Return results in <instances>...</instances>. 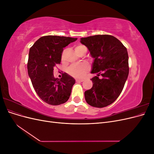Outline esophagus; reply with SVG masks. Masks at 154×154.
Returning <instances> with one entry per match:
<instances>
[{"label": "esophagus", "instance_id": "obj_1", "mask_svg": "<svg viewBox=\"0 0 154 154\" xmlns=\"http://www.w3.org/2000/svg\"><path fill=\"white\" fill-rule=\"evenodd\" d=\"M83 81H84V80H83V79H76V82H82Z\"/></svg>", "mask_w": 154, "mask_h": 154}]
</instances>
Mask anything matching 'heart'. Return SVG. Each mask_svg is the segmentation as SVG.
Wrapping results in <instances>:
<instances>
[{"label":"heart","instance_id":"1","mask_svg":"<svg viewBox=\"0 0 154 154\" xmlns=\"http://www.w3.org/2000/svg\"><path fill=\"white\" fill-rule=\"evenodd\" d=\"M74 50L78 55H80L84 51L87 52L86 48L83 45H76L74 48ZM89 69V66L87 63L83 62L80 64L71 65L68 67L67 71L69 75L74 78H81L85 75V74L88 71Z\"/></svg>","mask_w":154,"mask_h":154}]
</instances>
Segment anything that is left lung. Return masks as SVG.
Listing matches in <instances>:
<instances>
[{"instance_id":"1","label":"left lung","mask_w":154,"mask_h":154,"mask_svg":"<svg viewBox=\"0 0 154 154\" xmlns=\"http://www.w3.org/2000/svg\"><path fill=\"white\" fill-rule=\"evenodd\" d=\"M94 61L91 73L92 87L85 92L87 103L102 108L113 103L122 93L129 72L127 48L116 37L98 35L82 38ZM101 75V79L99 78Z\"/></svg>"}]
</instances>
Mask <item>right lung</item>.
<instances>
[{"label":"right lung","instance_id":"1","mask_svg":"<svg viewBox=\"0 0 154 154\" xmlns=\"http://www.w3.org/2000/svg\"><path fill=\"white\" fill-rule=\"evenodd\" d=\"M77 40L71 37L48 35L42 36L29 49L27 71L36 93L51 105L63 104L69 100L75 80L63 73L54 78V67L60 64L63 48Z\"/></svg>","mask_w":154,"mask_h":154}]
</instances>
